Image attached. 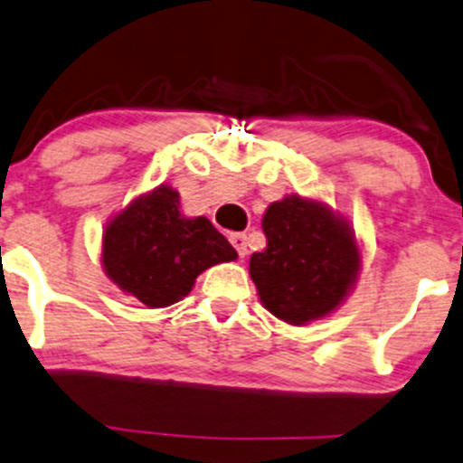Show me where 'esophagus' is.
<instances>
[{
	"label": "esophagus",
	"instance_id": "34e87169",
	"mask_svg": "<svg viewBox=\"0 0 463 463\" xmlns=\"http://www.w3.org/2000/svg\"><path fill=\"white\" fill-rule=\"evenodd\" d=\"M230 242H232V247L238 250V255H241V258L247 255V236H244V233H232Z\"/></svg>",
	"mask_w": 463,
	"mask_h": 463
}]
</instances>
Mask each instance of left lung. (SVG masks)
Here are the masks:
<instances>
[{
    "instance_id": "1",
    "label": "left lung",
    "mask_w": 463,
    "mask_h": 463,
    "mask_svg": "<svg viewBox=\"0 0 463 463\" xmlns=\"http://www.w3.org/2000/svg\"><path fill=\"white\" fill-rule=\"evenodd\" d=\"M261 230L268 244L250 255L249 272L272 316L302 326L345 300L361 250L352 227L328 205L289 195L268 205Z\"/></svg>"
}]
</instances>
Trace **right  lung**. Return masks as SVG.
Instances as JSON below:
<instances>
[{
  "mask_svg": "<svg viewBox=\"0 0 463 463\" xmlns=\"http://www.w3.org/2000/svg\"><path fill=\"white\" fill-rule=\"evenodd\" d=\"M236 258L205 216L180 214L178 191L165 184L133 199L102 233L107 277L152 309L182 300L205 268Z\"/></svg>",
  "mask_w": 463,
  "mask_h": 463,
  "instance_id": "add662e5",
  "label": "right lung"
}]
</instances>
